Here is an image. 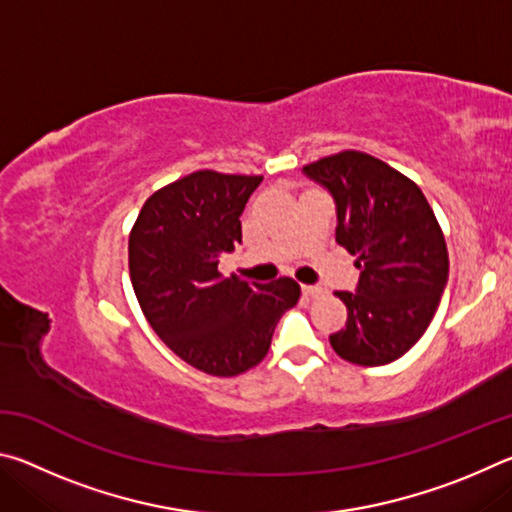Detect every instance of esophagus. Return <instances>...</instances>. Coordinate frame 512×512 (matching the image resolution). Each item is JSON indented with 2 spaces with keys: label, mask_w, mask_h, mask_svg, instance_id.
Masks as SVG:
<instances>
[{
  "label": "esophagus",
  "mask_w": 512,
  "mask_h": 512,
  "mask_svg": "<svg viewBox=\"0 0 512 512\" xmlns=\"http://www.w3.org/2000/svg\"><path fill=\"white\" fill-rule=\"evenodd\" d=\"M302 293H305L307 298H318L320 293H323V287H316V284H305V287H302Z\"/></svg>",
  "instance_id": "1"
}]
</instances>
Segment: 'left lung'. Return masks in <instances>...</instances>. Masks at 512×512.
Returning <instances> with one entry per match:
<instances>
[{
    "label": "left lung",
    "mask_w": 512,
    "mask_h": 512,
    "mask_svg": "<svg viewBox=\"0 0 512 512\" xmlns=\"http://www.w3.org/2000/svg\"><path fill=\"white\" fill-rule=\"evenodd\" d=\"M336 205V241L357 257L359 284L336 291L345 327L329 336L334 352L357 366H384L427 332L449 277L443 230L420 187L361 151L302 167Z\"/></svg>",
    "instance_id": "obj_1"
}]
</instances>
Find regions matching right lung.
<instances>
[{"mask_svg":"<svg viewBox=\"0 0 512 512\" xmlns=\"http://www.w3.org/2000/svg\"><path fill=\"white\" fill-rule=\"evenodd\" d=\"M262 176L194 171L146 198L128 239L137 302L153 332L196 370L235 377L271 348L273 329L296 307L300 284L223 277L219 259L241 244V221Z\"/></svg>","mask_w":512,"mask_h":512,"instance_id":"add662e5","label":"right lung"}]
</instances>
